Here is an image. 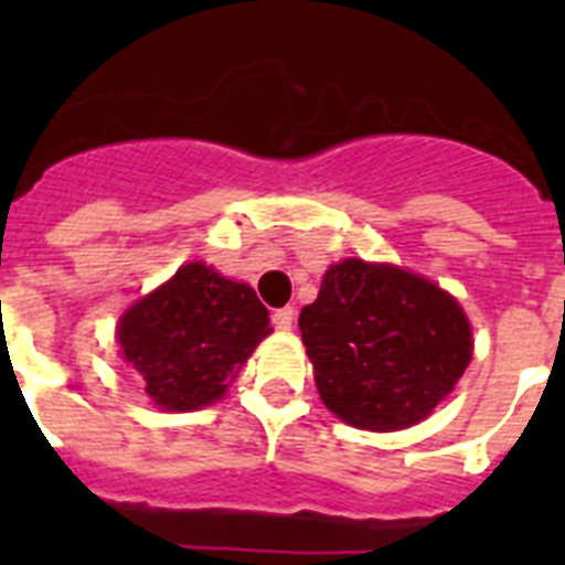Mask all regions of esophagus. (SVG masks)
<instances>
[{
    "mask_svg": "<svg viewBox=\"0 0 565 565\" xmlns=\"http://www.w3.org/2000/svg\"><path fill=\"white\" fill-rule=\"evenodd\" d=\"M271 322H274V328H279V331H291V326H294V308L291 306L277 308V311L271 313Z\"/></svg>",
    "mask_w": 565,
    "mask_h": 565,
    "instance_id": "esophagus-1",
    "label": "esophagus"
}]
</instances>
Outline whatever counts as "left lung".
<instances>
[{
    "instance_id": "left-lung-1",
    "label": "left lung",
    "mask_w": 565,
    "mask_h": 565,
    "mask_svg": "<svg viewBox=\"0 0 565 565\" xmlns=\"http://www.w3.org/2000/svg\"><path fill=\"white\" fill-rule=\"evenodd\" d=\"M319 398L359 430L413 427L447 398L472 359L458 299L404 268L342 259L299 313Z\"/></svg>"
}]
</instances>
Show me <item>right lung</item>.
Returning <instances> with one entry per match:
<instances>
[{
  "label": "right lung",
  "instance_id": "1",
  "mask_svg": "<svg viewBox=\"0 0 565 565\" xmlns=\"http://www.w3.org/2000/svg\"><path fill=\"white\" fill-rule=\"evenodd\" d=\"M268 333L254 288L206 263L178 268L118 322L124 362L141 373L154 407L178 413L217 402Z\"/></svg>",
  "mask_w": 565,
  "mask_h": 565
}]
</instances>
